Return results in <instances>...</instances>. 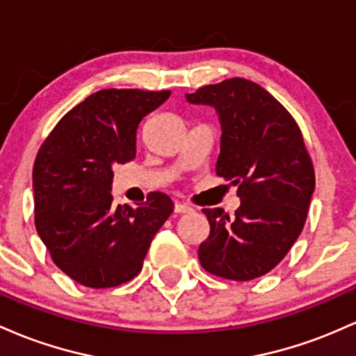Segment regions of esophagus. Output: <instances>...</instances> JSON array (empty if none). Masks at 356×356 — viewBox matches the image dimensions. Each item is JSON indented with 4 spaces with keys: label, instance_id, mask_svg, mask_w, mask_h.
Masks as SVG:
<instances>
[{
    "label": "esophagus",
    "instance_id": "1",
    "mask_svg": "<svg viewBox=\"0 0 356 356\" xmlns=\"http://www.w3.org/2000/svg\"><path fill=\"white\" fill-rule=\"evenodd\" d=\"M175 211L177 213H190L191 211V207L186 205V203H175Z\"/></svg>",
    "mask_w": 356,
    "mask_h": 356
}]
</instances>
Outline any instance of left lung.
I'll return each instance as SVG.
<instances>
[{
	"label": "left lung",
	"instance_id": "1",
	"mask_svg": "<svg viewBox=\"0 0 356 356\" xmlns=\"http://www.w3.org/2000/svg\"><path fill=\"white\" fill-rule=\"evenodd\" d=\"M211 106L220 119L218 177L238 186L235 217L203 209L210 235L200 243V264L232 281H252L273 270L298 241L314 191V168L301 129L281 102L255 82L227 79L186 94Z\"/></svg>",
	"mask_w": 356,
	"mask_h": 356
}]
</instances>
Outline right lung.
I'll list each match as a JSON object with an SVG mask.
<instances>
[{
  "label": "right lung",
  "instance_id": "right-lung-1",
  "mask_svg": "<svg viewBox=\"0 0 356 356\" xmlns=\"http://www.w3.org/2000/svg\"><path fill=\"white\" fill-rule=\"evenodd\" d=\"M170 90L104 89L69 111L40 147L33 166L35 227L58 269L79 284L102 289L141 273L151 241L173 213L153 191L138 209L114 205L115 165L136 156L143 118Z\"/></svg>",
  "mask_w": 356,
  "mask_h": 356
}]
</instances>
